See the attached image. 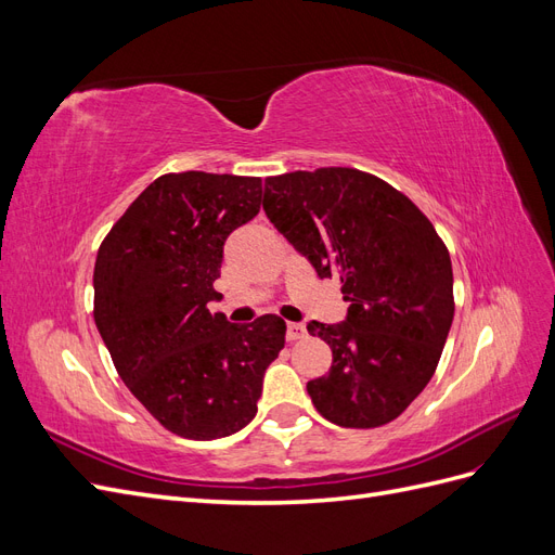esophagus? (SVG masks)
Listing matches in <instances>:
<instances>
[{
  "label": "esophagus",
  "mask_w": 555,
  "mask_h": 555,
  "mask_svg": "<svg viewBox=\"0 0 555 555\" xmlns=\"http://www.w3.org/2000/svg\"><path fill=\"white\" fill-rule=\"evenodd\" d=\"M306 335H308V331H306L304 324H287V340L289 343H296L300 338H306Z\"/></svg>",
  "instance_id": "34e87169"
}]
</instances>
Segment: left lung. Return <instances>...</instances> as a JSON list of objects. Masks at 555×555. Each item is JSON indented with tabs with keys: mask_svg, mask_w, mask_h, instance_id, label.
<instances>
[{
	"mask_svg": "<svg viewBox=\"0 0 555 555\" xmlns=\"http://www.w3.org/2000/svg\"><path fill=\"white\" fill-rule=\"evenodd\" d=\"M263 212L319 278H340L345 322H310L333 351L308 382L317 412L343 428L393 422L426 389L453 322L451 259L412 201L357 169L263 182Z\"/></svg>",
	"mask_w": 555,
	"mask_h": 555,
	"instance_id": "left-lung-1",
	"label": "left lung"
}]
</instances>
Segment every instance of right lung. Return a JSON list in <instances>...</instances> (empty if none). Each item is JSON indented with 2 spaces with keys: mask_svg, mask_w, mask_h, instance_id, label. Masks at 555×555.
<instances>
[{
  "mask_svg": "<svg viewBox=\"0 0 555 555\" xmlns=\"http://www.w3.org/2000/svg\"><path fill=\"white\" fill-rule=\"evenodd\" d=\"M261 178L166 173L115 222L94 263V322L127 389L180 438L217 440L257 414L287 324H231L220 298L224 241L259 212Z\"/></svg>",
  "mask_w": 555,
  "mask_h": 555,
  "instance_id": "1",
  "label": "right lung"
}]
</instances>
